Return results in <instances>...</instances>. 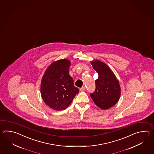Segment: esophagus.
<instances>
[{
	"instance_id": "esophagus-1",
	"label": "esophagus",
	"mask_w": 154,
	"mask_h": 154,
	"mask_svg": "<svg viewBox=\"0 0 154 154\" xmlns=\"http://www.w3.org/2000/svg\"><path fill=\"white\" fill-rule=\"evenodd\" d=\"M85 86H83V87H82V88H80V90L81 91H85Z\"/></svg>"
}]
</instances>
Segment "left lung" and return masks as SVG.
<instances>
[{"label":"left lung","instance_id":"1","mask_svg":"<svg viewBox=\"0 0 154 154\" xmlns=\"http://www.w3.org/2000/svg\"><path fill=\"white\" fill-rule=\"evenodd\" d=\"M90 63L98 74L95 81L96 90L90 96L99 108L107 109L116 105L120 98L119 82L107 64L97 59Z\"/></svg>","mask_w":154,"mask_h":154}]
</instances>
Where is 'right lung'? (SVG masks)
Here are the masks:
<instances>
[{"label":"right lung","mask_w":154,"mask_h":154,"mask_svg":"<svg viewBox=\"0 0 154 154\" xmlns=\"http://www.w3.org/2000/svg\"><path fill=\"white\" fill-rule=\"evenodd\" d=\"M71 64L68 59H59L51 63L46 69L41 83L43 100L49 107L56 111L67 108L78 94L69 75Z\"/></svg>","instance_id":"right-lung-1"}]
</instances>
